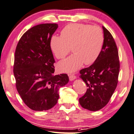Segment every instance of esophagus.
<instances>
[{
  "label": "esophagus",
  "mask_w": 134,
  "mask_h": 134,
  "mask_svg": "<svg viewBox=\"0 0 134 134\" xmlns=\"http://www.w3.org/2000/svg\"><path fill=\"white\" fill-rule=\"evenodd\" d=\"M69 75V80L70 81H73L74 79H75L76 78V76L75 75H74V74H68Z\"/></svg>",
  "instance_id": "1"
}]
</instances>
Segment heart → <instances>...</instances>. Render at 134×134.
<instances>
[{
    "label": "heart",
    "mask_w": 134,
    "mask_h": 134,
    "mask_svg": "<svg viewBox=\"0 0 134 134\" xmlns=\"http://www.w3.org/2000/svg\"><path fill=\"white\" fill-rule=\"evenodd\" d=\"M61 36H53L50 47L58 59H63L72 50V54L58 64L63 72H74L83 63L91 65L101 53L104 43V34L98 26L71 23L64 27Z\"/></svg>",
    "instance_id": "b5f03b06"
}]
</instances>
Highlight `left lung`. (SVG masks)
Wrapping results in <instances>:
<instances>
[{
    "label": "left lung",
    "instance_id": "left-lung-1",
    "mask_svg": "<svg viewBox=\"0 0 134 134\" xmlns=\"http://www.w3.org/2000/svg\"><path fill=\"white\" fill-rule=\"evenodd\" d=\"M104 43L101 53L89 67L80 71L79 77L86 83L87 91L79 98L82 107L98 111L108 103L118 82L120 63L118 47L109 31L102 26Z\"/></svg>",
    "mask_w": 134,
    "mask_h": 134
}]
</instances>
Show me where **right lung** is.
I'll list each match as a JSON object with an SVG mask.
<instances>
[{
  "label": "right lung",
  "instance_id": "1",
  "mask_svg": "<svg viewBox=\"0 0 134 134\" xmlns=\"http://www.w3.org/2000/svg\"><path fill=\"white\" fill-rule=\"evenodd\" d=\"M56 23L34 26L23 34L15 53L13 74L21 98L29 108L46 111L56 105L58 90L69 81L66 74L55 75L50 41Z\"/></svg>",
  "mask_w": 134,
  "mask_h": 134
}]
</instances>
